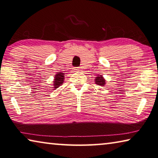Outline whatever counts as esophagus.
Returning <instances> with one entry per match:
<instances>
[{"label": "esophagus", "instance_id": "esophagus-1", "mask_svg": "<svg viewBox=\"0 0 158 158\" xmlns=\"http://www.w3.org/2000/svg\"><path fill=\"white\" fill-rule=\"evenodd\" d=\"M73 71H80V69L78 68V67H76V68H73Z\"/></svg>", "mask_w": 158, "mask_h": 158}]
</instances>
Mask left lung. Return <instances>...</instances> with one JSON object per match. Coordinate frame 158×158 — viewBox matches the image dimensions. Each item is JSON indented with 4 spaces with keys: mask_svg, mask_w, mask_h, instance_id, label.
I'll return each instance as SVG.
<instances>
[{
    "mask_svg": "<svg viewBox=\"0 0 158 158\" xmlns=\"http://www.w3.org/2000/svg\"><path fill=\"white\" fill-rule=\"evenodd\" d=\"M94 82L95 83L97 84L98 85H100V86H102V87L104 86L105 84L106 83L104 77H103L102 75H98V76L95 77Z\"/></svg>",
    "mask_w": 158,
    "mask_h": 158,
    "instance_id": "obj_1",
    "label": "left lung"
}]
</instances>
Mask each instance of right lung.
<instances>
[{
    "mask_svg": "<svg viewBox=\"0 0 158 158\" xmlns=\"http://www.w3.org/2000/svg\"><path fill=\"white\" fill-rule=\"evenodd\" d=\"M64 73L61 72H57L55 76L53 82V88H58V87L64 83Z\"/></svg>",
    "mask_w": 158,
    "mask_h": 158,
    "instance_id": "right-lung-1",
    "label": "right lung"
}]
</instances>
